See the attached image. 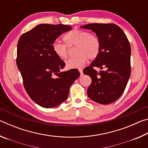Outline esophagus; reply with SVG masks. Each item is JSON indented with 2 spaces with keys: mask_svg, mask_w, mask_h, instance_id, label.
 I'll list each match as a JSON object with an SVG mask.
<instances>
[{
  "mask_svg": "<svg viewBox=\"0 0 148 148\" xmlns=\"http://www.w3.org/2000/svg\"><path fill=\"white\" fill-rule=\"evenodd\" d=\"M79 72L80 74H81V76H82V75H83V70H82V69H79Z\"/></svg>",
  "mask_w": 148,
  "mask_h": 148,
  "instance_id": "esophagus-1",
  "label": "esophagus"
}]
</instances>
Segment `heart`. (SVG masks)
I'll list each match as a JSON object with an SVG mask.
<instances>
[{
	"mask_svg": "<svg viewBox=\"0 0 148 148\" xmlns=\"http://www.w3.org/2000/svg\"><path fill=\"white\" fill-rule=\"evenodd\" d=\"M64 40L69 46H76L74 53L76 56L66 61L69 69L81 68L86 63L87 57L94 59L99 56L101 51V42L96 36L90 34L82 30L74 29L64 36ZM66 44L59 41L52 44L53 53L59 59H65L68 57V48Z\"/></svg>",
	"mask_w": 148,
	"mask_h": 148,
	"instance_id": "heart-1",
	"label": "heart"
}]
</instances>
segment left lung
Returning <instances> with one entry per match:
<instances>
[{"mask_svg": "<svg viewBox=\"0 0 148 148\" xmlns=\"http://www.w3.org/2000/svg\"><path fill=\"white\" fill-rule=\"evenodd\" d=\"M96 33L101 42L99 56L84 74L91 78L87 95L92 101L108 104L123 93L131 75V46L123 30L116 24L91 23L81 26ZM104 68L98 73L94 67Z\"/></svg>", "mask_w": 148, "mask_h": 148, "instance_id": "left-lung-1", "label": "left lung"}]
</instances>
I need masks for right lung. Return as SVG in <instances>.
Returning <instances> with one entry per match:
<instances>
[{
    "label": "right lung",
    "mask_w": 148,
    "mask_h": 148,
    "mask_svg": "<svg viewBox=\"0 0 148 148\" xmlns=\"http://www.w3.org/2000/svg\"><path fill=\"white\" fill-rule=\"evenodd\" d=\"M71 29L63 24H40L18 40L16 63L24 87L32 101L43 108H54L66 101L70 87L80 75L75 69L61 71L65 63L52 49L57 37Z\"/></svg>",
    "instance_id": "obj_1"
}]
</instances>
